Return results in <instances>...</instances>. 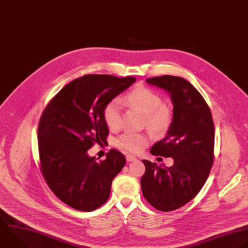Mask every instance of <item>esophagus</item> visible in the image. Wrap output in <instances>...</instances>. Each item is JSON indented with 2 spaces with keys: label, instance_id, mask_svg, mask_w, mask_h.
<instances>
[{
  "label": "esophagus",
  "instance_id": "obj_1",
  "mask_svg": "<svg viewBox=\"0 0 248 248\" xmlns=\"http://www.w3.org/2000/svg\"><path fill=\"white\" fill-rule=\"evenodd\" d=\"M136 157L135 156H133V155H126V160L128 161V162H131V161H136Z\"/></svg>",
  "mask_w": 248,
  "mask_h": 248
}]
</instances>
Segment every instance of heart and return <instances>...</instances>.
I'll return each mask as SVG.
<instances>
[{
    "mask_svg": "<svg viewBox=\"0 0 248 248\" xmlns=\"http://www.w3.org/2000/svg\"><path fill=\"white\" fill-rule=\"evenodd\" d=\"M126 102L145 115L144 124L155 134L163 135L171 127L174 113L164 103L162 96L155 91L137 86L127 95ZM103 119L110 130H117L122 124V103L118 98L109 101L103 109ZM150 138L145 133L124 132L116 139V146L131 154L141 153L149 144Z\"/></svg>",
    "mask_w": 248,
    "mask_h": 248,
    "instance_id": "obj_1",
    "label": "heart"
}]
</instances>
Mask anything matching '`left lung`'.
Masks as SVG:
<instances>
[{
	"label": "left lung",
	"instance_id": "left-lung-1",
	"mask_svg": "<svg viewBox=\"0 0 248 248\" xmlns=\"http://www.w3.org/2000/svg\"><path fill=\"white\" fill-rule=\"evenodd\" d=\"M146 81L171 93L173 124L151 154L173 157L174 164L157 166L143 160L146 171L141 187L155 209L171 212L191 201L205 185L215 159V124L206 100L186 79L162 75Z\"/></svg>",
	"mask_w": 248,
	"mask_h": 248
}]
</instances>
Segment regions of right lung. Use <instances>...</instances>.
Returning a JSON list of instances; mask_svg holds the SVG:
<instances>
[{"instance_id":"1","label":"right lung","mask_w":248,"mask_h":248,"mask_svg":"<svg viewBox=\"0 0 248 248\" xmlns=\"http://www.w3.org/2000/svg\"><path fill=\"white\" fill-rule=\"evenodd\" d=\"M136 81L107 74H87L64 86L47 104L38 123L41 174L54 194L69 207L92 212L109 198L114 178L125 165L124 155L110 150L106 159L89 156L95 143L109 134L105 105Z\"/></svg>"}]
</instances>
